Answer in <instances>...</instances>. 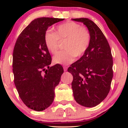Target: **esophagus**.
Wrapping results in <instances>:
<instances>
[{
	"instance_id": "obj_1",
	"label": "esophagus",
	"mask_w": 128,
	"mask_h": 128,
	"mask_svg": "<svg viewBox=\"0 0 128 128\" xmlns=\"http://www.w3.org/2000/svg\"><path fill=\"white\" fill-rule=\"evenodd\" d=\"M63 68H64V72H66L67 70V67H66V66H64V67H63Z\"/></svg>"
}]
</instances>
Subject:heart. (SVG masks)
<instances>
[{
  "label": "heart",
  "mask_w": 128,
  "mask_h": 128,
  "mask_svg": "<svg viewBox=\"0 0 128 128\" xmlns=\"http://www.w3.org/2000/svg\"><path fill=\"white\" fill-rule=\"evenodd\" d=\"M66 39L65 50L57 53L53 58L55 64L67 65L86 52L90 43V34L88 30L80 24L73 22H68L58 26L55 32L47 30L44 36L46 48L50 53L55 54L59 44V40Z\"/></svg>",
  "instance_id": "obj_1"
}]
</instances>
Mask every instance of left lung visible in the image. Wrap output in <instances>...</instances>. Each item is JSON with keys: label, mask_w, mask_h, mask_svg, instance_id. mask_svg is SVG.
<instances>
[{"label": "left lung", "mask_w": 128, "mask_h": 128, "mask_svg": "<svg viewBox=\"0 0 128 128\" xmlns=\"http://www.w3.org/2000/svg\"><path fill=\"white\" fill-rule=\"evenodd\" d=\"M83 23L90 34V43L80 59L68 67L76 102L86 107H94L109 93L113 76L112 56L109 44L102 30L86 18H72Z\"/></svg>", "instance_id": "1"}]
</instances>
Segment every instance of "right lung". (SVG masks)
Listing matches in <instances>:
<instances>
[{"instance_id": "right-lung-1", "label": "right lung", "mask_w": 128, "mask_h": 128, "mask_svg": "<svg viewBox=\"0 0 128 128\" xmlns=\"http://www.w3.org/2000/svg\"><path fill=\"white\" fill-rule=\"evenodd\" d=\"M64 20L35 19L16 41L12 56L14 84L23 102L35 111H43L52 104L55 88L64 72L60 64L49 67L52 58L44 42L48 28Z\"/></svg>"}]
</instances>
